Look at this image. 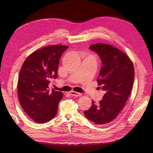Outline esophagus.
Listing matches in <instances>:
<instances>
[{
	"label": "esophagus",
	"instance_id": "1",
	"mask_svg": "<svg viewBox=\"0 0 153 153\" xmlns=\"http://www.w3.org/2000/svg\"><path fill=\"white\" fill-rule=\"evenodd\" d=\"M69 94H70L71 96H81L82 94L79 93V92H75V91H71L69 92Z\"/></svg>",
	"mask_w": 153,
	"mask_h": 153
}]
</instances>
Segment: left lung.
<instances>
[{"mask_svg":"<svg viewBox=\"0 0 153 153\" xmlns=\"http://www.w3.org/2000/svg\"><path fill=\"white\" fill-rule=\"evenodd\" d=\"M89 48L98 54L102 62L97 82L105 94L98 103L92 101L84 115L96 124H105L116 118L126 104L134 81V67L126 54L110 45L97 43Z\"/></svg>","mask_w":153,"mask_h":153,"instance_id":"left-lung-1","label":"left lung"}]
</instances>
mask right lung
<instances>
[{
    "label": "right lung",
    "instance_id": "obj_1",
    "mask_svg": "<svg viewBox=\"0 0 153 153\" xmlns=\"http://www.w3.org/2000/svg\"><path fill=\"white\" fill-rule=\"evenodd\" d=\"M68 47L52 45L31 53L21 68L18 95L21 106L34 121L45 123L57 114L63 94L49 90L50 79L57 78L59 59Z\"/></svg>",
    "mask_w": 153,
    "mask_h": 153
}]
</instances>
